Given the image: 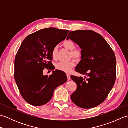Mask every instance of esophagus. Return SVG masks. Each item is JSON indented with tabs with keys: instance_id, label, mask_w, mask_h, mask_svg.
<instances>
[{
	"instance_id": "1",
	"label": "esophagus",
	"mask_w": 128,
	"mask_h": 128,
	"mask_svg": "<svg viewBox=\"0 0 128 128\" xmlns=\"http://www.w3.org/2000/svg\"><path fill=\"white\" fill-rule=\"evenodd\" d=\"M66 76H67V78H68V81L70 80V79H71V78H70V75L69 74H68L66 75Z\"/></svg>"
}]
</instances>
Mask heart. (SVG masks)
<instances>
[{
    "label": "heart",
    "mask_w": 128,
    "mask_h": 128,
    "mask_svg": "<svg viewBox=\"0 0 128 128\" xmlns=\"http://www.w3.org/2000/svg\"><path fill=\"white\" fill-rule=\"evenodd\" d=\"M64 47L70 52V56L76 60H80L82 57V52L80 50H75V44L72 40H66L63 42ZM57 48L54 47L52 52V56L55 58L56 56ZM75 62L71 60L69 62H61L56 65L57 69L66 72H70L75 66Z\"/></svg>",
    "instance_id": "1"
}]
</instances>
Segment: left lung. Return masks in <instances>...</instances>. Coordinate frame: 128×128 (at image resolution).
Wrapping results in <instances>:
<instances>
[{
    "label": "left lung",
    "mask_w": 128,
    "mask_h": 128,
    "mask_svg": "<svg viewBox=\"0 0 128 128\" xmlns=\"http://www.w3.org/2000/svg\"><path fill=\"white\" fill-rule=\"evenodd\" d=\"M69 39L79 46L82 53L75 71L85 75L84 78L71 76L77 85L71 99L84 109L96 107L104 101L114 85V53L104 38L93 31H72L67 37Z\"/></svg>",
    "instance_id": "1"
}]
</instances>
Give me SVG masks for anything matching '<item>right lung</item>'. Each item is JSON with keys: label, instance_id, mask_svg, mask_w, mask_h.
I'll list each match as a JSON object with an SVG mask.
<instances>
[{"label": "right lung", "instance_id": "obj_1", "mask_svg": "<svg viewBox=\"0 0 128 128\" xmlns=\"http://www.w3.org/2000/svg\"><path fill=\"white\" fill-rule=\"evenodd\" d=\"M69 32L53 28L42 29L28 35L21 44L15 59L14 77L21 96L29 104H46L54 90L67 81L66 74L61 70H54L50 76L43 75L42 71L54 69L52 52Z\"/></svg>", "mask_w": 128, "mask_h": 128}]
</instances>
